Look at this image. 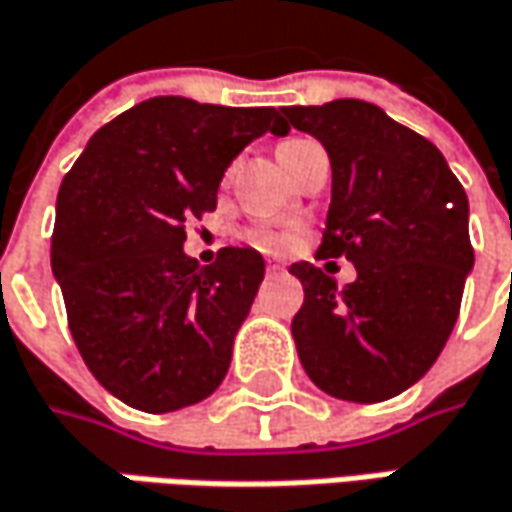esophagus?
Segmentation results:
<instances>
[{"instance_id":"34e87169","label":"esophagus","mask_w":512,"mask_h":512,"mask_svg":"<svg viewBox=\"0 0 512 512\" xmlns=\"http://www.w3.org/2000/svg\"><path fill=\"white\" fill-rule=\"evenodd\" d=\"M266 269H269L272 275H278V272H284L286 266H284V263H281V260H269V263H266Z\"/></svg>"}]
</instances>
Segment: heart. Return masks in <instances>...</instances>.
Masks as SVG:
<instances>
[{
  "mask_svg": "<svg viewBox=\"0 0 512 512\" xmlns=\"http://www.w3.org/2000/svg\"><path fill=\"white\" fill-rule=\"evenodd\" d=\"M289 144V141H286ZM249 237V243L257 246V249H263V252H281L289 246V234L286 231H275V228H255V231H249L246 234Z\"/></svg>",
  "mask_w": 512,
  "mask_h": 512,
  "instance_id": "1",
  "label": "heart"
}]
</instances>
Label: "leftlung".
Segmentation results:
<instances>
[{
  "instance_id": "left-lung-1",
  "label": "left lung",
  "mask_w": 512,
  "mask_h": 512,
  "mask_svg": "<svg viewBox=\"0 0 512 512\" xmlns=\"http://www.w3.org/2000/svg\"><path fill=\"white\" fill-rule=\"evenodd\" d=\"M281 112L324 144L333 167L318 257L356 266L345 289L313 263L289 266L304 286L292 318L298 359L336 400H391L435 365L458 321L475 263L464 188L429 138L368 101Z\"/></svg>"
}]
</instances>
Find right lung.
<instances>
[{
  "instance_id": "right-lung-1",
  "label": "right lung",
  "mask_w": 512,
  "mask_h": 512,
  "mask_svg": "<svg viewBox=\"0 0 512 512\" xmlns=\"http://www.w3.org/2000/svg\"><path fill=\"white\" fill-rule=\"evenodd\" d=\"M263 133H289L275 106L162 95L104 124L66 173L51 269L83 362L121 403L165 414L226 379L266 263L228 246L199 266L185 223L217 208L226 167Z\"/></svg>"
}]
</instances>
